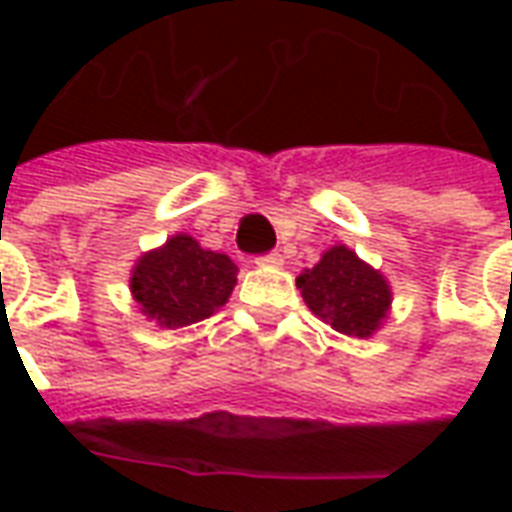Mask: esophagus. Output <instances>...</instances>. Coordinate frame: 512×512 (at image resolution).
Returning <instances> with one entry per match:
<instances>
[{"instance_id":"1","label":"esophagus","mask_w":512,"mask_h":512,"mask_svg":"<svg viewBox=\"0 0 512 512\" xmlns=\"http://www.w3.org/2000/svg\"><path fill=\"white\" fill-rule=\"evenodd\" d=\"M257 266L279 268V266H282V255H279V252H268V255L257 257Z\"/></svg>"}]
</instances>
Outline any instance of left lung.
I'll return each mask as SVG.
<instances>
[{
  "label": "left lung",
  "mask_w": 512,
  "mask_h": 512,
  "mask_svg": "<svg viewBox=\"0 0 512 512\" xmlns=\"http://www.w3.org/2000/svg\"><path fill=\"white\" fill-rule=\"evenodd\" d=\"M296 285L307 307L348 337L376 332L392 301L386 279L345 246H332L318 266L296 279Z\"/></svg>",
  "instance_id": "left-lung-1"
}]
</instances>
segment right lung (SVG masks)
<instances>
[{
	"label": "right lung",
	"instance_id": "add662e5",
	"mask_svg": "<svg viewBox=\"0 0 512 512\" xmlns=\"http://www.w3.org/2000/svg\"><path fill=\"white\" fill-rule=\"evenodd\" d=\"M238 266L227 255L202 249L191 235H175L147 252L131 274V293L147 318L167 329L189 326L230 299Z\"/></svg>",
	"mask_w": 512,
	"mask_h": 512
}]
</instances>
